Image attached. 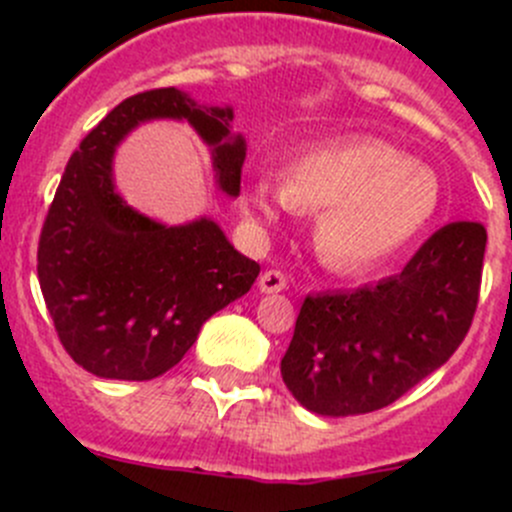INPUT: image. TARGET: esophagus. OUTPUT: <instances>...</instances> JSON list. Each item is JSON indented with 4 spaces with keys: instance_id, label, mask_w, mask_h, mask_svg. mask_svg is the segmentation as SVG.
Segmentation results:
<instances>
[{
    "instance_id": "obj_1",
    "label": "esophagus",
    "mask_w": 512,
    "mask_h": 512,
    "mask_svg": "<svg viewBox=\"0 0 512 512\" xmlns=\"http://www.w3.org/2000/svg\"><path fill=\"white\" fill-rule=\"evenodd\" d=\"M257 287H260L262 294H277L287 287V277L285 272L280 270H267L262 272L260 280H257Z\"/></svg>"
}]
</instances>
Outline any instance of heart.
<instances>
[{
  "label": "heart",
  "instance_id": "obj_1",
  "mask_svg": "<svg viewBox=\"0 0 512 512\" xmlns=\"http://www.w3.org/2000/svg\"><path fill=\"white\" fill-rule=\"evenodd\" d=\"M441 200L436 175L376 138L307 148L287 163L282 185H247L242 208L272 225L285 210L318 213L319 255L342 270L381 265L428 225Z\"/></svg>",
  "mask_w": 512,
  "mask_h": 512
}]
</instances>
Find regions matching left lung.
Returning <instances> with one entry per match:
<instances>
[{"mask_svg": "<svg viewBox=\"0 0 512 512\" xmlns=\"http://www.w3.org/2000/svg\"><path fill=\"white\" fill-rule=\"evenodd\" d=\"M485 240L480 223H448L401 275L309 294L280 364L294 399L319 416L369 414L441 369L471 329Z\"/></svg>", "mask_w": 512, "mask_h": 512, "instance_id": "1", "label": "left lung"}]
</instances>
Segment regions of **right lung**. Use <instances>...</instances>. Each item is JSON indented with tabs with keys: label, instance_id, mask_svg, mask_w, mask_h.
<instances>
[{
	"label": "right lung",
	"instance_id": "obj_1",
	"mask_svg": "<svg viewBox=\"0 0 512 512\" xmlns=\"http://www.w3.org/2000/svg\"><path fill=\"white\" fill-rule=\"evenodd\" d=\"M153 118L188 121L213 151L218 188L240 195L245 138L230 133L232 108L198 106L173 86L126 98L81 141L41 227L36 272L59 342L101 379L173 369L200 327L260 275L215 220L168 227L116 193V146Z\"/></svg>",
	"mask_w": 512,
	"mask_h": 512
}]
</instances>
